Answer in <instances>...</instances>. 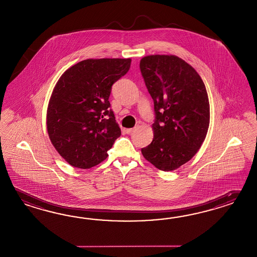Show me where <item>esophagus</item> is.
<instances>
[{"mask_svg": "<svg viewBox=\"0 0 257 257\" xmlns=\"http://www.w3.org/2000/svg\"><path fill=\"white\" fill-rule=\"evenodd\" d=\"M136 128H137V127H133V128H126V130H125V132H126V134H132V132H135V131H136Z\"/></svg>", "mask_w": 257, "mask_h": 257, "instance_id": "34e87169", "label": "esophagus"}]
</instances>
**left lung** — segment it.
<instances>
[{
  "label": "left lung",
  "instance_id": "1",
  "mask_svg": "<svg viewBox=\"0 0 257 257\" xmlns=\"http://www.w3.org/2000/svg\"><path fill=\"white\" fill-rule=\"evenodd\" d=\"M140 69L156 114L154 139L142 154L158 170L174 171L204 142L210 125L208 93L197 71L177 56H146Z\"/></svg>",
  "mask_w": 257,
  "mask_h": 257
}]
</instances>
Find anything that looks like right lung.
<instances>
[{
  "label": "right lung",
  "mask_w": 257,
  "mask_h": 257,
  "mask_svg": "<svg viewBox=\"0 0 257 257\" xmlns=\"http://www.w3.org/2000/svg\"><path fill=\"white\" fill-rule=\"evenodd\" d=\"M131 63V59H85L57 82L48 102L46 128L55 149L73 167L99 164L121 135L109 97L113 83L127 73Z\"/></svg>",
  "instance_id": "obj_1"
}]
</instances>
